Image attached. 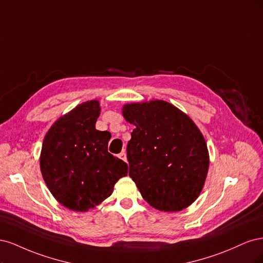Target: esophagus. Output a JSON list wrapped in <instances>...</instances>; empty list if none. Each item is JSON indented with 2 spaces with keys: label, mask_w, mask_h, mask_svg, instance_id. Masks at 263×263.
I'll list each match as a JSON object with an SVG mask.
<instances>
[{
  "label": "esophagus",
  "mask_w": 263,
  "mask_h": 263,
  "mask_svg": "<svg viewBox=\"0 0 263 263\" xmlns=\"http://www.w3.org/2000/svg\"><path fill=\"white\" fill-rule=\"evenodd\" d=\"M119 158H120V159H122L123 162H126V154L124 153V152H122V153H120V154H119Z\"/></svg>",
  "instance_id": "obj_1"
}]
</instances>
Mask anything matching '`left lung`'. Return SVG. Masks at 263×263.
I'll use <instances>...</instances> for the list:
<instances>
[{
  "mask_svg": "<svg viewBox=\"0 0 263 263\" xmlns=\"http://www.w3.org/2000/svg\"><path fill=\"white\" fill-rule=\"evenodd\" d=\"M122 114L135 125L126 157L129 176L144 200L165 212L189 206L199 197L210 163L197 125L163 100L125 105Z\"/></svg>",
  "mask_w": 263,
  "mask_h": 263,
  "instance_id": "obj_1",
  "label": "left lung"
}]
</instances>
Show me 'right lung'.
<instances>
[{"mask_svg":"<svg viewBox=\"0 0 263 263\" xmlns=\"http://www.w3.org/2000/svg\"><path fill=\"white\" fill-rule=\"evenodd\" d=\"M97 100L81 104L57 120L44 140L40 169L52 196L65 208L88 211L111 196L128 165L108 152L111 134L95 128Z\"/></svg>","mask_w":263,"mask_h":263,"instance_id":"obj_1","label":"right lung"}]
</instances>
